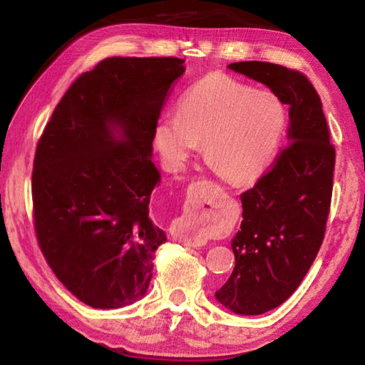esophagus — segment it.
<instances>
[{"mask_svg":"<svg viewBox=\"0 0 365 365\" xmlns=\"http://www.w3.org/2000/svg\"><path fill=\"white\" fill-rule=\"evenodd\" d=\"M174 238L183 245L193 246V248L206 245L207 242V238L200 232V228L195 225V222H191L188 217H182L178 220V227L174 233Z\"/></svg>","mask_w":365,"mask_h":365,"instance_id":"34e87169","label":"esophagus"}]
</instances>
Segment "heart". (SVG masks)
Here are the masks:
<instances>
[{"label":"heart","mask_w":365,"mask_h":365,"mask_svg":"<svg viewBox=\"0 0 365 365\" xmlns=\"http://www.w3.org/2000/svg\"><path fill=\"white\" fill-rule=\"evenodd\" d=\"M285 128V109L269 91L209 73L185 91L175 115H163L154 143L170 169H182L197 145L205 160L227 182L240 183L262 172Z\"/></svg>","instance_id":"b5f03b06"}]
</instances>
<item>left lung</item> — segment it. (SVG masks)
Instances as JSON below:
<instances>
[{
	"mask_svg": "<svg viewBox=\"0 0 365 365\" xmlns=\"http://www.w3.org/2000/svg\"><path fill=\"white\" fill-rule=\"evenodd\" d=\"M289 106L288 146L267 174L240 196L235 269L215 299L240 316L279 307L304 279L322 245L330 211L335 148L312 83L298 71L261 61L228 64Z\"/></svg>",
	"mask_w": 365,
	"mask_h": 365,
	"instance_id": "obj_1",
	"label": "left lung"
}]
</instances>
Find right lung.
<instances>
[{"instance_id":"1","label":"right lung","mask_w":365,"mask_h":365,"mask_svg":"<svg viewBox=\"0 0 365 365\" xmlns=\"http://www.w3.org/2000/svg\"><path fill=\"white\" fill-rule=\"evenodd\" d=\"M178 58H108L54 109L34 160L35 232L49 267L77 298L117 309L143 298L168 237L150 215L160 174L154 128Z\"/></svg>"}]
</instances>
